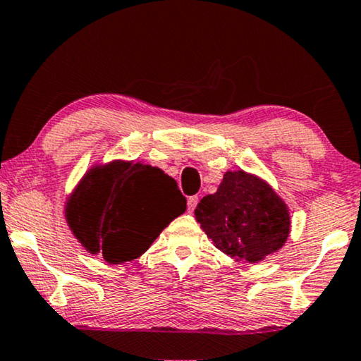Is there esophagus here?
Here are the masks:
<instances>
[{"mask_svg": "<svg viewBox=\"0 0 361 361\" xmlns=\"http://www.w3.org/2000/svg\"><path fill=\"white\" fill-rule=\"evenodd\" d=\"M197 201H200V197H197V196L188 197V211H190V212L195 211L196 206H197Z\"/></svg>", "mask_w": 361, "mask_h": 361, "instance_id": "obj_1", "label": "esophagus"}]
</instances>
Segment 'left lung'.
<instances>
[{
	"mask_svg": "<svg viewBox=\"0 0 361 361\" xmlns=\"http://www.w3.org/2000/svg\"><path fill=\"white\" fill-rule=\"evenodd\" d=\"M195 216L216 248L237 262L265 260L291 232L286 202L265 180L243 170L226 171L214 195L200 201Z\"/></svg>",
	"mask_w": 361,
	"mask_h": 361,
	"instance_id": "1",
	"label": "left lung"
}]
</instances>
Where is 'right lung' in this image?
Here are the masks:
<instances>
[{
  "label": "right lung",
  "instance_id": "right-lung-1",
  "mask_svg": "<svg viewBox=\"0 0 361 361\" xmlns=\"http://www.w3.org/2000/svg\"><path fill=\"white\" fill-rule=\"evenodd\" d=\"M186 211L176 181L157 166L113 160L86 171L65 202V219L85 250L121 265L147 252Z\"/></svg>",
  "mask_w": 361,
  "mask_h": 361
}]
</instances>
